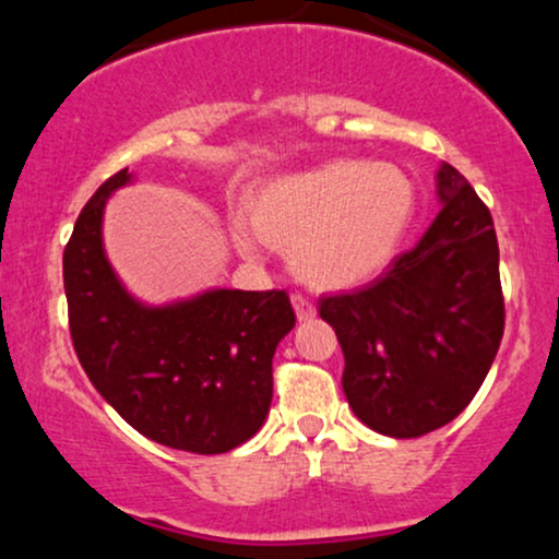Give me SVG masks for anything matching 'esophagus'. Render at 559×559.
I'll use <instances>...</instances> for the list:
<instances>
[{
	"mask_svg": "<svg viewBox=\"0 0 559 559\" xmlns=\"http://www.w3.org/2000/svg\"><path fill=\"white\" fill-rule=\"evenodd\" d=\"M292 305H294V312H297L299 320H312L316 318V305H312L310 299L301 297V294H292Z\"/></svg>",
	"mask_w": 559,
	"mask_h": 559,
	"instance_id": "34e87169",
	"label": "esophagus"
}]
</instances>
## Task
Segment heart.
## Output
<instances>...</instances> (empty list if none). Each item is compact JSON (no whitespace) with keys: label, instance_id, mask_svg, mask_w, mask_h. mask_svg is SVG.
<instances>
[{"label":"heart","instance_id":"heart-1","mask_svg":"<svg viewBox=\"0 0 559 559\" xmlns=\"http://www.w3.org/2000/svg\"><path fill=\"white\" fill-rule=\"evenodd\" d=\"M415 207V183L402 168L342 159L265 183L249 197L247 215L262 241L292 249L301 281L352 288L394 262ZM236 241L241 252H254L247 226H236Z\"/></svg>","mask_w":559,"mask_h":559}]
</instances>
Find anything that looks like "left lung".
<instances>
[{
	"instance_id": "obj_1",
	"label": "left lung",
	"mask_w": 559,
	"mask_h": 559,
	"mask_svg": "<svg viewBox=\"0 0 559 559\" xmlns=\"http://www.w3.org/2000/svg\"><path fill=\"white\" fill-rule=\"evenodd\" d=\"M436 181L444 207L423 239L368 286L318 301L342 344L349 407L394 439L426 436L457 418L504 333L489 207L452 165H441Z\"/></svg>"
}]
</instances>
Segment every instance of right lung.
Here are the masks:
<instances>
[{
	"label": "right lung",
	"mask_w": 559,
	"mask_h": 559,
	"mask_svg": "<svg viewBox=\"0 0 559 559\" xmlns=\"http://www.w3.org/2000/svg\"><path fill=\"white\" fill-rule=\"evenodd\" d=\"M120 170L81 210L62 254L68 323L88 381L146 439L197 454L252 439L273 400V355L297 323L286 292L213 288L146 307L102 247V215Z\"/></svg>",
	"instance_id": "obj_1"
}]
</instances>
